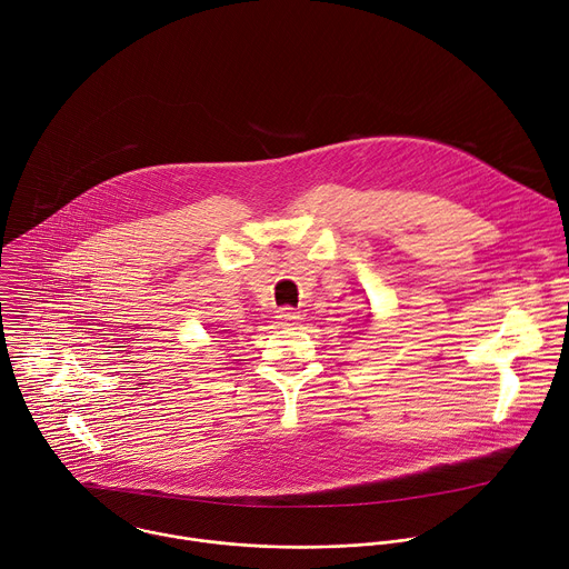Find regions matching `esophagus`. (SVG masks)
Masks as SVG:
<instances>
[{"mask_svg": "<svg viewBox=\"0 0 569 569\" xmlns=\"http://www.w3.org/2000/svg\"><path fill=\"white\" fill-rule=\"evenodd\" d=\"M301 315L292 308H279L277 310V323L279 327H295V323H299Z\"/></svg>", "mask_w": 569, "mask_h": 569, "instance_id": "esophagus-1", "label": "esophagus"}]
</instances>
